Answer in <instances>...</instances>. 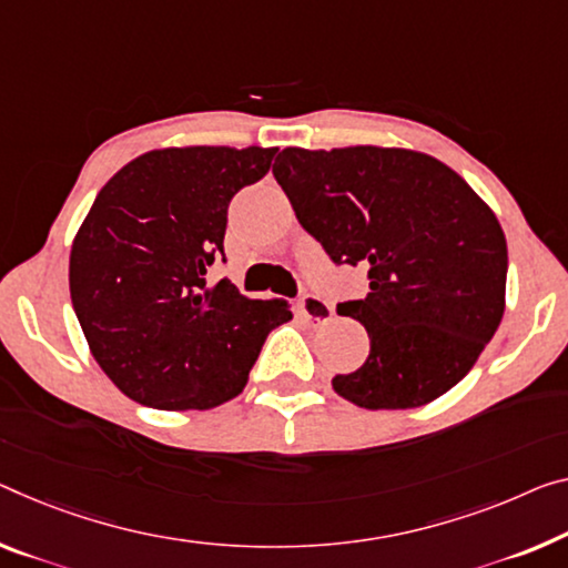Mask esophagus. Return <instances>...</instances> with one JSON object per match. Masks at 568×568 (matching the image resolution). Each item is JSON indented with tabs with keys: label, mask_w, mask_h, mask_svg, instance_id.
I'll list each match as a JSON object with an SVG mask.
<instances>
[{
	"label": "esophagus",
	"mask_w": 568,
	"mask_h": 568,
	"mask_svg": "<svg viewBox=\"0 0 568 568\" xmlns=\"http://www.w3.org/2000/svg\"><path fill=\"white\" fill-rule=\"evenodd\" d=\"M300 312L314 325H322V322L333 320V304L322 300L317 294H304L300 296Z\"/></svg>",
	"instance_id": "obj_1"
}]
</instances>
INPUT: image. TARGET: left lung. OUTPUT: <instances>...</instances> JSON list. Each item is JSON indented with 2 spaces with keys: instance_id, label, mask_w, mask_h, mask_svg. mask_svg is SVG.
Listing matches in <instances>:
<instances>
[{
  "instance_id": "obj_1",
  "label": "left lung",
  "mask_w": 568,
  "mask_h": 568,
  "mask_svg": "<svg viewBox=\"0 0 568 568\" xmlns=\"http://www.w3.org/2000/svg\"><path fill=\"white\" fill-rule=\"evenodd\" d=\"M274 178L333 264L368 272V294L337 304L371 337L337 394L375 412L457 386L500 325L508 276V243L475 190L429 154L381 146H286Z\"/></svg>"
}]
</instances>
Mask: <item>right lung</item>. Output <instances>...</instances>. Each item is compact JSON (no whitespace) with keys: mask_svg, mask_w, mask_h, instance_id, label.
<instances>
[{"mask_svg":"<svg viewBox=\"0 0 568 568\" xmlns=\"http://www.w3.org/2000/svg\"><path fill=\"white\" fill-rule=\"evenodd\" d=\"M276 150L185 146L136 156L103 185L71 251V302L95 363L136 404L213 408L246 388L286 302L243 296L225 264L229 205Z\"/></svg>","mask_w":568,"mask_h":568,"instance_id":"obj_1","label":"right lung"}]
</instances>
